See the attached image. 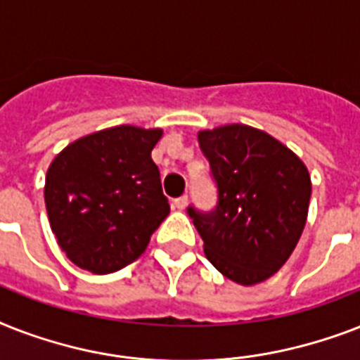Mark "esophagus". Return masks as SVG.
Here are the masks:
<instances>
[{
	"mask_svg": "<svg viewBox=\"0 0 360 360\" xmlns=\"http://www.w3.org/2000/svg\"><path fill=\"white\" fill-rule=\"evenodd\" d=\"M174 205L177 209H181V211H183V209L186 207V205H188V196H181V198H177V200H175L174 202Z\"/></svg>",
	"mask_w": 360,
	"mask_h": 360,
	"instance_id": "34e87169",
	"label": "esophagus"
}]
</instances>
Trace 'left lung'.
<instances>
[{"label": "left lung", "instance_id": "obj_1", "mask_svg": "<svg viewBox=\"0 0 360 360\" xmlns=\"http://www.w3.org/2000/svg\"><path fill=\"white\" fill-rule=\"evenodd\" d=\"M211 164L219 205L188 214L203 252L226 278L240 285L265 282L301 239L312 181L301 158L265 130L231 123L200 130Z\"/></svg>", "mask_w": 360, "mask_h": 360}]
</instances>
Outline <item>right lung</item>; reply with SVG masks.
Segmentation results:
<instances>
[{"label": "right lung", "instance_id": "1", "mask_svg": "<svg viewBox=\"0 0 360 360\" xmlns=\"http://www.w3.org/2000/svg\"><path fill=\"white\" fill-rule=\"evenodd\" d=\"M162 129L117 124L82 136L48 166L44 203L58 245L93 274L146 252L169 205L151 151Z\"/></svg>", "mask_w": 360, "mask_h": 360}]
</instances>
